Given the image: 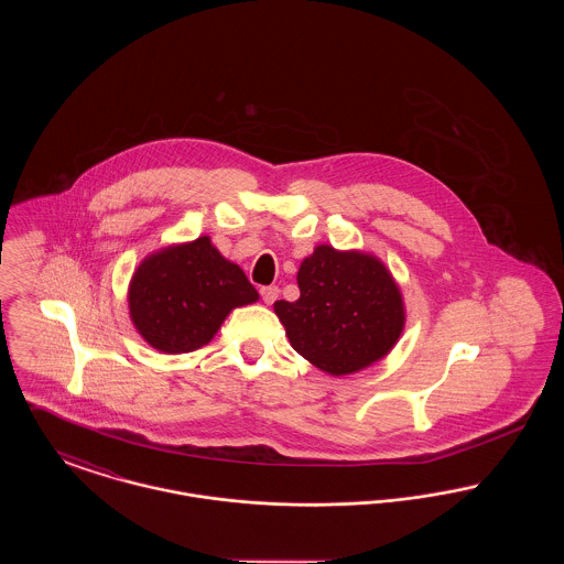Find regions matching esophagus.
<instances>
[{
    "label": "esophagus",
    "instance_id": "obj_1",
    "mask_svg": "<svg viewBox=\"0 0 564 564\" xmlns=\"http://www.w3.org/2000/svg\"><path fill=\"white\" fill-rule=\"evenodd\" d=\"M260 294H262V300H264V304H272L276 297H279V288L276 285H269V288H262L260 290Z\"/></svg>",
    "mask_w": 564,
    "mask_h": 564
}]
</instances>
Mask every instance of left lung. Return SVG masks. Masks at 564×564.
Masks as SVG:
<instances>
[{
	"label": "left lung",
	"mask_w": 564,
	"mask_h": 564,
	"mask_svg": "<svg viewBox=\"0 0 564 564\" xmlns=\"http://www.w3.org/2000/svg\"><path fill=\"white\" fill-rule=\"evenodd\" d=\"M300 297L276 300L295 352L329 376L370 368L398 345L405 306L398 281L368 251L317 245L297 270Z\"/></svg>",
	"instance_id": "8db88e82"
}]
</instances>
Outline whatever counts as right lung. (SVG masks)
<instances>
[{
    "label": "right lung",
    "mask_w": 564,
    "mask_h": 564,
    "mask_svg": "<svg viewBox=\"0 0 564 564\" xmlns=\"http://www.w3.org/2000/svg\"><path fill=\"white\" fill-rule=\"evenodd\" d=\"M241 267L207 235L145 256L129 283V317L152 349L177 355L212 343L226 317L258 302Z\"/></svg>",
    "instance_id": "obj_1"
}]
</instances>
